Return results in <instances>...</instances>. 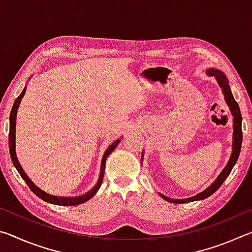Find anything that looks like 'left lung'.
I'll use <instances>...</instances> for the list:
<instances>
[{
  "label": "left lung",
  "mask_w": 252,
  "mask_h": 252,
  "mask_svg": "<svg viewBox=\"0 0 252 252\" xmlns=\"http://www.w3.org/2000/svg\"><path fill=\"white\" fill-rule=\"evenodd\" d=\"M207 74L209 76H215L217 82L220 85V88L222 89V93L224 94V100L227 102V104L229 106L230 111H231V114L233 116V141H232V153L231 157L228 161L227 165H225L224 169L221 171V173L218 176V178L216 179L215 182L212 183L211 186H209L206 190L202 191V192L198 193L197 195H193L191 198H187V199H171L165 197V195L159 193L162 198L164 200H167L169 202L172 203H187V202H192V201H197V200H202L206 199L208 197H210L212 193H215L217 190L219 189L222 185L223 181L227 179V177L231 172L232 168L234 167V164L237 163V160L239 158V155H240V150H241V144H242V117H241V112L240 109H239V105L237 103V101L234 100V97L231 93V90H230L229 87V81L227 79L222 72L216 69H209L207 71ZM143 156V155H142Z\"/></svg>",
  "instance_id": "obj_1"
}]
</instances>
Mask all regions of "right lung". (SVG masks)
Instances as JSON below:
<instances>
[{
  "label": "right lung",
  "mask_w": 252,
  "mask_h": 252,
  "mask_svg": "<svg viewBox=\"0 0 252 252\" xmlns=\"http://www.w3.org/2000/svg\"><path fill=\"white\" fill-rule=\"evenodd\" d=\"M25 91H27V88L23 89V91L21 92V94L16 97V100L14 101V104L12 106L11 110V114H10V133H8V149H10V156L12 162H13L14 167L18 170L20 176L23 178V180L27 182V185L29 186L30 189L32 190L33 193H35L37 197L41 198L43 201L52 203V204H58V206H76V204H81L88 200H90L93 195H94L97 190L100 189V187L102 185V181H103V177H104V170H105V160L106 158L109 157V155L112 152L114 149L117 148V146L120 142V140H116L111 146L106 149L105 153L103 155V158H102L101 161V170H100V177L99 180H97V183L94 186V188L89 191V192L84 193L82 195H79V197H57V195H52L44 192L43 190H41L39 187H36L34 183L31 181L27 173L24 172L23 168L21 167L20 162L18 160V157H16V152H15V126H16V113H18V109L19 105L21 103V100L25 94Z\"/></svg>",
  "instance_id": "add662e5"
}]
</instances>
